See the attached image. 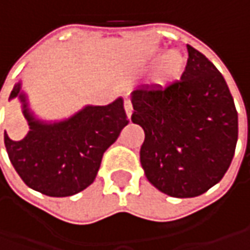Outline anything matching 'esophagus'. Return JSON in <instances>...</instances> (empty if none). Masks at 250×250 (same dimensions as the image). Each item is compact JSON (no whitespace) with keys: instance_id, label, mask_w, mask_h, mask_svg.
I'll use <instances>...</instances> for the list:
<instances>
[{"instance_id":"1","label":"esophagus","mask_w":250,"mask_h":250,"mask_svg":"<svg viewBox=\"0 0 250 250\" xmlns=\"http://www.w3.org/2000/svg\"><path fill=\"white\" fill-rule=\"evenodd\" d=\"M124 105H125V112H126V115H128V117L130 118V115H132V112H133V107H132V103H130V100H125Z\"/></svg>"}]
</instances>
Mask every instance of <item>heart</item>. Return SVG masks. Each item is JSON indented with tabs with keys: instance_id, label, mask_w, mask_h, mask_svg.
Segmentation results:
<instances>
[{
	"instance_id": "1",
	"label": "heart",
	"mask_w": 250,
	"mask_h": 250,
	"mask_svg": "<svg viewBox=\"0 0 250 250\" xmlns=\"http://www.w3.org/2000/svg\"><path fill=\"white\" fill-rule=\"evenodd\" d=\"M160 57V51H153L149 55V62H154ZM185 65V60L182 57V54L178 51H171L167 55H164V58L159 63L156 73H154V79L157 82H169L172 79L178 78Z\"/></svg>"
}]
</instances>
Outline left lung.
Segmentation results:
<instances>
[{
  "label": "left lung",
  "instance_id": "8db88e82",
  "mask_svg": "<svg viewBox=\"0 0 250 250\" xmlns=\"http://www.w3.org/2000/svg\"><path fill=\"white\" fill-rule=\"evenodd\" d=\"M181 79L132 91V122L145 130L140 164L151 185L195 197L224 177L238 140V112L226 79L188 44Z\"/></svg>",
  "mask_w": 250,
  "mask_h": 250
}]
</instances>
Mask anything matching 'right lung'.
Returning a JSON list of instances; mask_svg holds the SVG:
<instances>
[{"label": "right lung", "mask_w": 250, "mask_h": 250, "mask_svg": "<svg viewBox=\"0 0 250 250\" xmlns=\"http://www.w3.org/2000/svg\"><path fill=\"white\" fill-rule=\"evenodd\" d=\"M14 99L22 103L29 132L22 140L4 132L9 160L27 187L51 197L72 196L93 184L104 151L129 122L122 97L108 105H86L58 122L34 117L21 82L9 94Z\"/></svg>", "instance_id": "right-lung-1"}]
</instances>
